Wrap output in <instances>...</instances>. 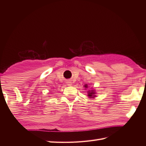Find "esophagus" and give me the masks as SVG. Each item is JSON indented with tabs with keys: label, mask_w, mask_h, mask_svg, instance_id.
<instances>
[{
	"label": "esophagus",
	"mask_w": 146,
	"mask_h": 146,
	"mask_svg": "<svg viewBox=\"0 0 146 146\" xmlns=\"http://www.w3.org/2000/svg\"><path fill=\"white\" fill-rule=\"evenodd\" d=\"M71 83L70 82H69V83H68V85H71Z\"/></svg>",
	"instance_id": "34e87169"
}]
</instances>
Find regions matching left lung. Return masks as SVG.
<instances>
[{
    "mask_svg": "<svg viewBox=\"0 0 146 146\" xmlns=\"http://www.w3.org/2000/svg\"><path fill=\"white\" fill-rule=\"evenodd\" d=\"M85 88H87L88 86L87 85V84H86L84 85ZM88 97L90 98H94L95 97V92L94 90H88Z\"/></svg>",
    "mask_w": 146,
    "mask_h": 146,
    "instance_id": "8db88e82",
    "label": "left lung"
}]
</instances>
